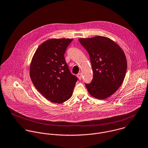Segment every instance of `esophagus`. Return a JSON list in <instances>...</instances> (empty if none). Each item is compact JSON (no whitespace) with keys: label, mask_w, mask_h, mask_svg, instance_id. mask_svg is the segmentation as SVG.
<instances>
[{"label":"esophagus","mask_w":148,"mask_h":148,"mask_svg":"<svg viewBox=\"0 0 148 148\" xmlns=\"http://www.w3.org/2000/svg\"><path fill=\"white\" fill-rule=\"evenodd\" d=\"M77 77L79 78V80H82V75L81 73H78V74L77 75Z\"/></svg>","instance_id":"obj_1"}]
</instances>
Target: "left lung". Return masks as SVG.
<instances>
[{"mask_svg":"<svg viewBox=\"0 0 148 148\" xmlns=\"http://www.w3.org/2000/svg\"><path fill=\"white\" fill-rule=\"evenodd\" d=\"M89 55L93 73L90 83L85 84L89 93L97 99H105L115 93L125 77L127 59L121 47L105 36L80 38Z\"/></svg>","mask_w":148,"mask_h":148,"instance_id":"1","label":"left lung"}]
</instances>
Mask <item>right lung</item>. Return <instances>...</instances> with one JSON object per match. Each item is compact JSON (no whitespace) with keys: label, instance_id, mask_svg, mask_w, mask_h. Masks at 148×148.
Segmentation results:
<instances>
[{"label":"right lung","instance_id":"add662e5","mask_svg":"<svg viewBox=\"0 0 148 148\" xmlns=\"http://www.w3.org/2000/svg\"><path fill=\"white\" fill-rule=\"evenodd\" d=\"M73 39H51L37 48L29 67L32 82L50 101L60 104L71 98L77 78L69 71L64 53Z\"/></svg>","mask_w":148,"mask_h":148}]
</instances>
